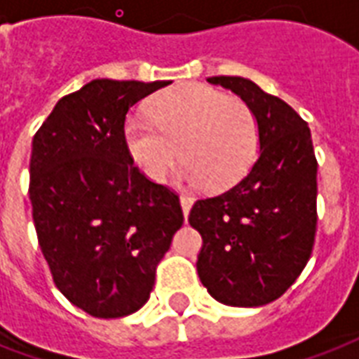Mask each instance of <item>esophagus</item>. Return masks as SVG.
<instances>
[{
    "mask_svg": "<svg viewBox=\"0 0 359 359\" xmlns=\"http://www.w3.org/2000/svg\"><path fill=\"white\" fill-rule=\"evenodd\" d=\"M180 205H182V212H184V218L190 214V208L194 205V197L190 196H180Z\"/></svg>",
    "mask_w": 359,
    "mask_h": 359,
    "instance_id": "obj_1",
    "label": "esophagus"
}]
</instances>
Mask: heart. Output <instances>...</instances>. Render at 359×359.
<instances>
[{"instance_id":"obj_1","label":"heart","mask_w":359,"mask_h":359,"mask_svg":"<svg viewBox=\"0 0 359 359\" xmlns=\"http://www.w3.org/2000/svg\"><path fill=\"white\" fill-rule=\"evenodd\" d=\"M152 119L134 114L124 121L123 141L147 179H165L180 154L179 177L188 184L225 190L253 165L259 123L240 98L205 83H180L151 104Z\"/></svg>"}]
</instances>
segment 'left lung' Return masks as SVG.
I'll return each mask as SVG.
<instances>
[{
	"label": "left lung",
	"mask_w": 359,
	"mask_h": 359,
	"mask_svg": "<svg viewBox=\"0 0 359 359\" xmlns=\"http://www.w3.org/2000/svg\"><path fill=\"white\" fill-rule=\"evenodd\" d=\"M207 81L253 109L259 158L229 190L191 207L188 222L203 238L197 273L225 306H264L294 283L315 244L318 165L311 132L289 104L251 80L214 76Z\"/></svg>",
	"instance_id": "obj_1"
}]
</instances>
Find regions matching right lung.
Masks as SVG:
<instances>
[{
    "mask_svg": "<svg viewBox=\"0 0 359 359\" xmlns=\"http://www.w3.org/2000/svg\"><path fill=\"white\" fill-rule=\"evenodd\" d=\"M171 81L93 80L33 137L29 199L53 283L91 317L145 306L158 262L184 222L179 196L135 168L123 141L128 109Z\"/></svg>",
    "mask_w": 359,
    "mask_h": 359,
    "instance_id": "add662e5",
    "label": "right lung"
}]
</instances>
